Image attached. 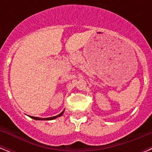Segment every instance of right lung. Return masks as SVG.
<instances>
[{
    "instance_id": "right-lung-1",
    "label": "right lung",
    "mask_w": 152,
    "mask_h": 152,
    "mask_svg": "<svg viewBox=\"0 0 152 152\" xmlns=\"http://www.w3.org/2000/svg\"><path fill=\"white\" fill-rule=\"evenodd\" d=\"M64 112V110L61 113L58 114V115H57V116H52V117H49V118H39V117H35V116H30V117L33 119H36V120H52V119H56V118L62 116V114Z\"/></svg>"
}]
</instances>
